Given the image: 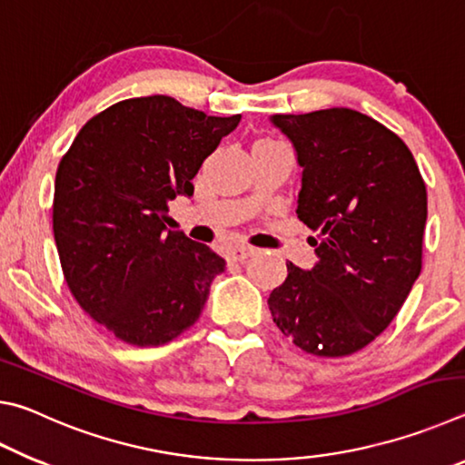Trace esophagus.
<instances>
[{"instance_id":"esophagus-1","label":"esophagus","mask_w":465,"mask_h":465,"mask_svg":"<svg viewBox=\"0 0 465 465\" xmlns=\"http://www.w3.org/2000/svg\"><path fill=\"white\" fill-rule=\"evenodd\" d=\"M252 254H254V248L252 246H232L227 250L225 256H227V262H242Z\"/></svg>"}]
</instances>
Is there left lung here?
<instances>
[{
	"label": "left lung",
	"mask_w": 465,
	"mask_h": 465,
	"mask_svg": "<svg viewBox=\"0 0 465 465\" xmlns=\"http://www.w3.org/2000/svg\"><path fill=\"white\" fill-rule=\"evenodd\" d=\"M295 149V213L316 232L310 271L287 264L272 322L318 357L352 355L402 308L422 266L427 186L396 133L351 108L272 114Z\"/></svg>",
	"instance_id": "left-lung-1"
}]
</instances>
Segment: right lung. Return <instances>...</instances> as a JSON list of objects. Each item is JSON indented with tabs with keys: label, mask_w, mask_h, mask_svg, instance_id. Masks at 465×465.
<instances>
[{
	"label": "right lung",
	"mask_w": 465,
	"mask_h": 465,
	"mask_svg": "<svg viewBox=\"0 0 465 465\" xmlns=\"http://www.w3.org/2000/svg\"><path fill=\"white\" fill-rule=\"evenodd\" d=\"M242 116H209L170 96L129 98L84 124L54 178L53 232L85 313L133 346L166 344L199 320L225 261L168 232L176 196Z\"/></svg>",
	"instance_id": "1"
}]
</instances>
